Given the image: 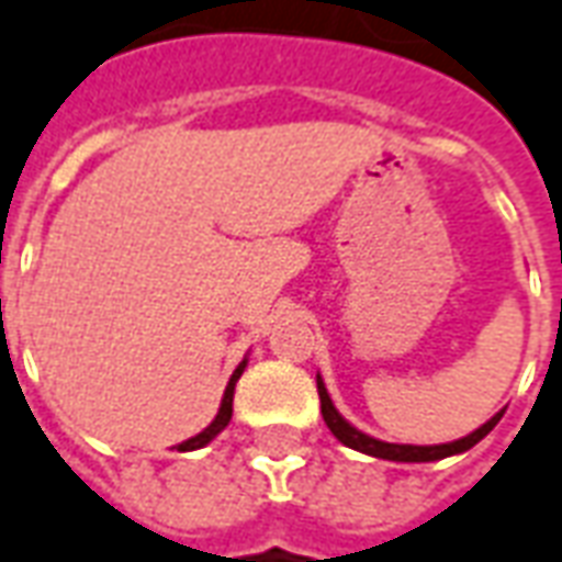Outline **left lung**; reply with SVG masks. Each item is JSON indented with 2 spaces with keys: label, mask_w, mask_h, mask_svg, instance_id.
Wrapping results in <instances>:
<instances>
[{
  "label": "left lung",
  "mask_w": 562,
  "mask_h": 562,
  "mask_svg": "<svg viewBox=\"0 0 562 562\" xmlns=\"http://www.w3.org/2000/svg\"><path fill=\"white\" fill-rule=\"evenodd\" d=\"M316 390H319V402H322V419H325V426L331 429L340 445L352 447V450H359V453H368V457L376 459H392V462H435V459H445L453 457V453H465V450H472L481 438H486L493 426L499 423L502 414L499 411L493 419H486L481 429H474L472 435H465V438H459V441H450V445H431V447H417V445H390V441H376L371 435H364L356 426H349L347 419L337 414V407L331 404V395L325 390V383H322V376H316Z\"/></svg>",
  "instance_id": "1"
}]
</instances>
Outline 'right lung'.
I'll return each instance as SVG.
<instances>
[{
  "mask_svg": "<svg viewBox=\"0 0 562 562\" xmlns=\"http://www.w3.org/2000/svg\"><path fill=\"white\" fill-rule=\"evenodd\" d=\"M243 368H246V359H243L240 364H237V371L231 374V380H227V390H225V398H222V407H218V414H215V419L206 426V429L200 431V435H194V438H188V441H182V445L176 447V450H200V447H206L210 441H213L218 431L225 429L227 423H231V414H234V386H237V380H240Z\"/></svg>",
  "mask_w": 562,
  "mask_h": 562,
  "instance_id": "right-lung-1",
  "label": "right lung"
}]
</instances>
